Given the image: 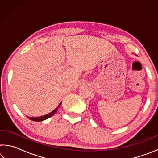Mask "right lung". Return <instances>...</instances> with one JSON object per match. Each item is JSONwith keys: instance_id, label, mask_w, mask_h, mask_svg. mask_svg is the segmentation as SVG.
<instances>
[{"instance_id": "add662e5", "label": "right lung", "mask_w": 158, "mask_h": 158, "mask_svg": "<svg viewBox=\"0 0 158 158\" xmlns=\"http://www.w3.org/2000/svg\"><path fill=\"white\" fill-rule=\"evenodd\" d=\"M61 105V102L59 104V105H58L56 108L54 110L52 111V112H50V113H49L48 114H46L44 115V116H40V117H29V116H27L29 119L31 120V121H44V120H46L47 118H49L52 117L53 114H54L57 111L58 109L60 107V106Z\"/></svg>"}]
</instances>
